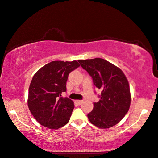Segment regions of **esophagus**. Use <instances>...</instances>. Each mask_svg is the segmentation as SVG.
<instances>
[{"instance_id": "obj_1", "label": "esophagus", "mask_w": 158, "mask_h": 158, "mask_svg": "<svg viewBox=\"0 0 158 158\" xmlns=\"http://www.w3.org/2000/svg\"><path fill=\"white\" fill-rule=\"evenodd\" d=\"M76 102L79 105H81V104L83 102V100H76Z\"/></svg>"}]
</instances>
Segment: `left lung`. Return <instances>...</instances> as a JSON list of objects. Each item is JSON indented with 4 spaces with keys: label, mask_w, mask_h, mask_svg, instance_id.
<instances>
[{
    "label": "left lung",
    "mask_w": 158,
    "mask_h": 158,
    "mask_svg": "<svg viewBox=\"0 0 158 158\" xmlns=\"http://www.w3.org/2000/svg\"><path fill=\"white\" fill-rule=\"evenodd\" d=\"M78 61L92 77L94 85L102 90L100 100L94 102L93 110L88 114L89 122L103 129L116 125L130 106V86L125 75L118 67L102 58Z\"/></svg>",
    "instance_id": "left-lung-1"
}]
</instances>
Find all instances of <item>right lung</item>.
<instances>
[{
	"label": "right lung",
	"instance_id": "1",
	"mask_svg": "<svg viewBox=\"0 0 158 158\" xmlns=\"http://www.w3.org/2000/svg\"><path fill=\"white\" fill-rule=\"evenodd\" d=\"M79 66L76 60L53 61L33 76L29 87L28 106L42 126L58 129L69 122L75 105L73 100L62 97V93L66 91L69 73Z\"/></svg>",
	"mask_w": 158,
	"mask_h": 158
}]
</instances>
